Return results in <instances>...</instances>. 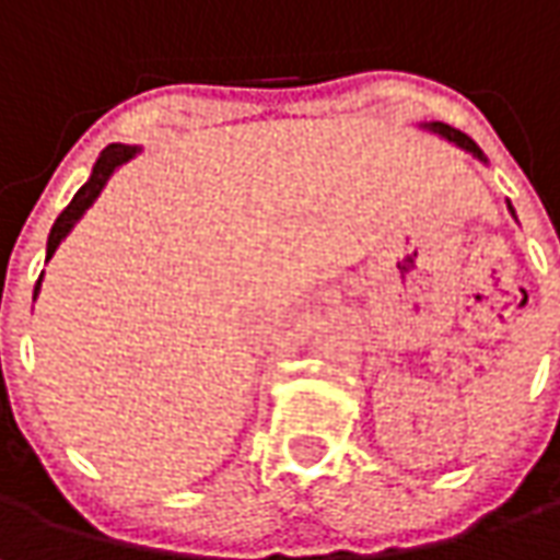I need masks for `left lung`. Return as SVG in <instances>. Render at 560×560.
<instances>
[{
  "label": "left lung",
  "instance_id": "1",
  "mask_svg": "<svg viewBox=\"0 0 560 560\" xmlns=\"http://www.w3.org/2000/svg\"><path fill=\"white\" fill-rule=\"evenodd\" d=\"M421 126H424V129H431V132H436V136H443L446 142H455L458 148H465V151H468V154H474L477 161H487V158H483V151L474 145V139H468L462 129H453V126L440 124V120H434V124H421ZM509 210H511V203H509ZM511 217H514V210H511Z\"/></svg>",
  "mask_w": 560,
  "mask_h": 560
}]
</instances>
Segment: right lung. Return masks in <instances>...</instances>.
Returning <instances> with one entry per match:
<instances>
[{
  "mask_svg": "<svg viewBox=\"0 0 560 560\" xmlns=\"http://www.w3.org/2000/svg\"><path fill=\"white\" fill-rule=\"evenodd\" d=\"M136 151L139 148L136 145H107L105 151H102V158L95 161V166H92V176H89V183L73 195V201L61 210V217L55 220V225H51L49 232V247H46V260H51V254L58 250V244L68 238V232L73 229V222L80 220L83 213H86L89 207H92V201L102 195V188H105V183L110 179V173L117 170L120 164H126L129 158H136ZM39 281H43V276H39ZM39 281H36V291L33 294H39Z\"/></svg>",
  "mask_w": 560,
  "mask_h": 560,
  "instance_id": "1",
  "label": "right lung"
}]
</instances>
